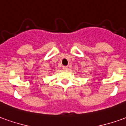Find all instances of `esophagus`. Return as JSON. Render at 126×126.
Wrapping results in <instances>:
<instances>
[{
  "mask_svg": "<svg viewBox=\"0 0 126 126\" xmlns=\"http://www.w3.org/2000/svg\"><path fill=\"white\" fill-rule=\"evenodd\" d=\"M63 70H67L68 69V67L67 66H63Z\"/></svg>",
  "mask_w": 126,
  "mask_h": 126,
  "instance_id": "1",
  "label": "esophagus"
}]
</instances>
